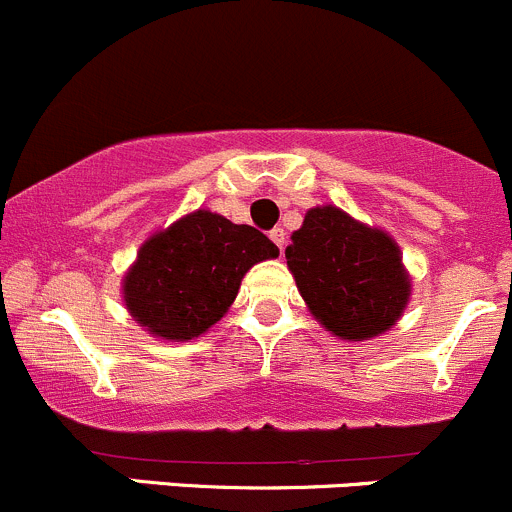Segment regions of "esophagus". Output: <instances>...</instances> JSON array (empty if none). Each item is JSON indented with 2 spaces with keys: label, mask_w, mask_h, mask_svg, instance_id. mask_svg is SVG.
Segmentation results:
<instances>
[{
  "label": "esophagus",
  "mask_w": 512,
  "mask_h": 512,
  "mask_svg": "<svg viewBox=\"0 0 512 512\" xmlns=\"http://www.w3.org/2000/svg\"><path fill=\"white\" fill-rule=\"evenodd\" d=\"M268 239H271L273 244L278 246V251H281V254H283V244H286V231H283V229L268 231Z\"/></svg>",
  "instance_id": "34e87169"
}]
</instances>
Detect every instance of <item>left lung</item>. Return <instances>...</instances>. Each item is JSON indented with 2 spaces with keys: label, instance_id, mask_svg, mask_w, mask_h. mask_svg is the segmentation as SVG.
<instances>
[{
  "label": "left lung",
  "instance_id": "obj_1",
  "mask_svg": "<svg viewBox=\"0 0 512 512\" xmlns=\"http://www.w3.org/2000/svg\"><path fill=\"white\" fill-rule=\"evenodd\" d=\"M286 263L311 316L341 341L391 331L411 301V273L396 239L333 204L306 211Z\"/></svg>",
  "mask_w": 512,
  "mask_h": 512
}]
</instances>
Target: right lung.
Instances as JSON below:
<instances>
[{
  "instance_id": "1",
  "label": "right lung",
  "mask_w": 512,
  "mask_h": 512,
  "mask_svg": "<svg viewBox=\"0 0 512 512\" xmlns=\"http://www.w3.org/2000/svg\"><path fill=\"white\" fill-rule=\"evenodd\" d=\"M276 256V244L254 226L196 209L139 246L121 298L154 338L194 341L226 316L251 266Z\"/></svg>"
}]
</instances>
